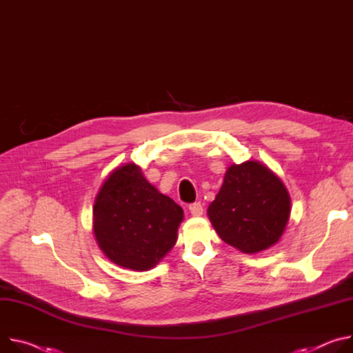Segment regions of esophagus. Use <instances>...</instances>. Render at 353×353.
I'll return each instance as SVG.
<instances>
[{"label": "esophagus", "instance_id": "esophagus-1", "mask_svg": "<svg viewBox=\"0 0 353 353\" xmlns=\"http://www.w3.org/2000/svg\"><path fill=\"white\" fill-rule=\"evenodd\" d=\"M189 212H190V214L193 216V217H199V216H202L203 214V206L198 202V203H192L190 206H189Z\"/></svg>", "mask_w": 353, "mask_h": 353}]
</instances>
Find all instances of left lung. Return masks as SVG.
I'll return each mask as SVG.
<instances>
[{"mask_svg":"<svg viewBox=\"0 0 353 353\" xmlns=\"http://www.w3.org/2000/svg\"><path fill=\"white\" fill-rule=\"evenodd\" d=\"M285 183L259 161L232 164L208 216L220 239L244 254L275 245L290 217Z\"/></svg>","mask_w":353,"mask_h":353,"instance_id":"obj_1","label":"left lung"}]
</instances>
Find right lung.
I'll return each mask as SVG.
<instances>
[{
	"label": "right lung",
	"mask_w": 353,
	"mask_h": 353,
	"mask_svg": "<svg viewBox=\"0 0 353 353\" xmlns=\"http://www.w3.org/2000/svg\"><path fill=\"white\" fill-rule=\"evenodd\" d=\"M183 210L128 163L102 183L92 208L94 236L117 266L152 269L175 245Z\"/></svg>",
	"instance_id": "1"
}]
</instances>
